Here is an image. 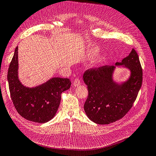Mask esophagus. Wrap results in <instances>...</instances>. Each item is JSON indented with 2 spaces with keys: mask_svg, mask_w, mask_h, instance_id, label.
<instances>
[{
  "mask_svg": "<svg viewBox=\"0 0 156 156\" xmlns=\"http://www.w3.org/2000/svg\"><path fill=\"white\" fill-rule=\"evenodd\" d=\"M73 86H74V87H77L79 86L80 84H81V81H80V80H79V79H75V80H74V81H73Z\"/></svg>",
  "mask_w": 156,
  "mask_h": 156,
  "instance_id": "1",
  "label": "esophagus"
}]
</instances>
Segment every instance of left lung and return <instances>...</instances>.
<instances>
[{
  "mask_svg": "<svg viewBox=\"0 0 156 156\" xmlns=\"http://www.w3.org/2000/svg\"><path fill=\"white\" fill-rule=\"evenodd\" d=\"M128 69L126 81L116 82L113 73L116 66ZM88 96L84 110L88 119L98 124H109L123 118L133 106L143 82V70L134 49L115 66H104L88 69L83 75Z\"/></svg>",
  "mask_w": 156,
  "mask_h": 156,
  "instance_id": "obj_1",
  "label": "left lung"
}]
</instances>
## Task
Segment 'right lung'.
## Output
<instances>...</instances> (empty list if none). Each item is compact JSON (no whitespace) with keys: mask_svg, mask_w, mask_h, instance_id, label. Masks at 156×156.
Returning <instances> with one entry per match:
<instances>
[{"mask_svg":"<svg viewBox=\"0 0 156 156\" xmlns=\"http://www.w3.org/2000/svg\"><path fill=\"white\" fill-rule=\"evenodd\" d=\"M18 47L9 66L8 81L10 96L17 111L24 119L45 123L55 116L60 105L61 94L71 86L67 78L53 77L34 87L23 84L18 75Z\"/></svg>","mask_w":156,"mask_h":156,"instance_id":"add662e5","label":"right lung"}]
</instances>
